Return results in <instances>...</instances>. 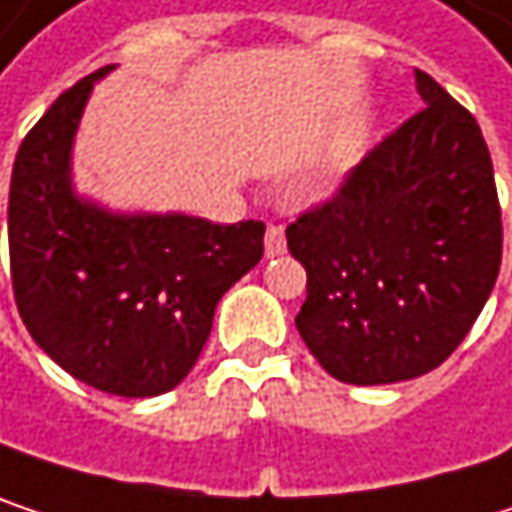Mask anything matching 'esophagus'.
<instances>
[{
  "label": "esophagus",
  "instance_id": "1",
  "mask_svg": "<svg viewBox=\"0 0 512 512\" xmlns=\"http://www.w3.org/2000/svg\"><path fill=\"white\" fill-rule=\"evenodd\" d=\"M263 246H266V255L269 257L284 255V249H287L284 228H281V225H269V228H266V240H263Z\"/></svg>",
  "mask_w": 512,
  "mask_h": 512
}]
</instances>
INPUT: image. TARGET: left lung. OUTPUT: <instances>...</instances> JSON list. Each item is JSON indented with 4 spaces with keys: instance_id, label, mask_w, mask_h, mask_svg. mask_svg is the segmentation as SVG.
Listing matches in <instances>:
<instances>
[{
    "instance_id": "left-lung-1",
    "label": "left lung",
    "mask_w": 512,
    "mask_h": 512,
    "mask_svg": "<svg viewBox=\"0 0 512 512\" xmlns=\"http://www.w3.org/2000/svg\"><path fill=\"white\" fill-rule=\"evenodd\" d=\"M424 109L287 225L308 272L296 329L341 382L430 373L483 311L501 269V204L474 115L415 70Z\"/></svg>"
}]
</instances>
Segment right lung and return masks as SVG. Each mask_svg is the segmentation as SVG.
<instances>
[{
	"mask_svg": "<svg viewBox=\"0 0 512 512\" xmlns=\"http://www.w3.org/2000/svg\"><path fill=\"white\" fill-rule=\"evenodd\" d=\"M94 70L23 139L8 195L17 311L79 382L121 394L171 391L198 361L225 290L263 257L266 225L195 216H121L73 195L70 148Z\"/></svg>",
	"mask_w": 512,
	"mask_h": 512,
	"instance_id": "right-lung-1",
	"label": "right lung"
}]
</instances>
